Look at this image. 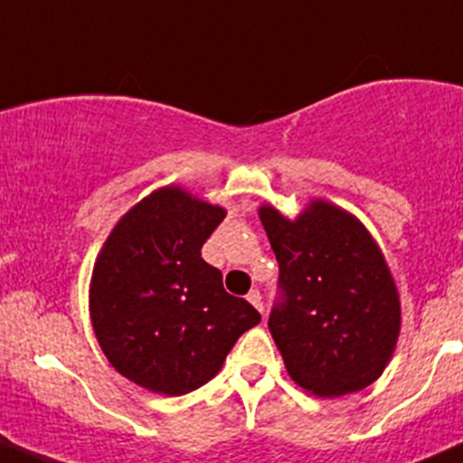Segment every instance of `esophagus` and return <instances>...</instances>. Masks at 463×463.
Segmentation results:
<instances>
[{
  "label": "esophagus",
  "instance_id": "1",
  "mask_svg": "<svg viewBox=\"0 0 463 463\" xmlns=\"http://www.w3.org/2000/svg\"><path fill=\"white\" fill-rule=\"evenodd\" d=\"M246 298H249V302L255 307V309H260V314H264V302H261V293L258 291V288H253V291H250Z\"/></svg>",
  "mask_w": 463,
  "mask_h": 463
}]
</instances>
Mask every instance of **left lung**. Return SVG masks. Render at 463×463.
<instances>
[{
    "instance_id": "left-lung-1",
    "label": "left lung",
    "mask_w": 463,
    "mask_h": 463,
    "mask_svg": "<svg viewBox=\"0 0 463 463\" xmlns=\"http://www.w3.org/2000/svg\"><path fill=\"white\" fill-rule=\"evenodd\" d=\"M279 266L269 329L288 376L316 396L372 385L401 326L394 279L358 219L314 202L296 222L260 208Z\"/></svg>"
}]
</instances>
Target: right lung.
<instances>
[{
    "instance_id": "1",
    "label": "right lung",
    "mask_w": 463,
    "mask_h": 463,
    "mask_svg": "<svg viewBox=\"0 0 463 463\" xmlns=\"http://www.w3.org/2000/svg\"><path fill=\"white\" fill-rule=\"evenodd\" d=\"M223 217V208L175 185L156 190L120 219L98 255L89 298L93 331L116 372L145 390H197L261 320L202 258Z\"/></svg>"
}]
</instances>
